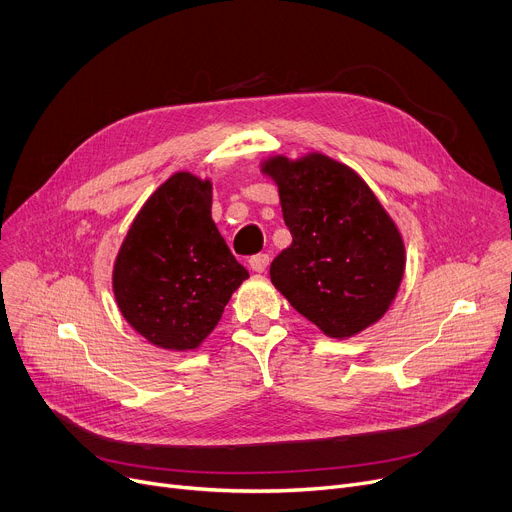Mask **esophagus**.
<instances>
[{
    "label": "esophagus",
    "instance_id": "34e87169",
    "mask_svg": "<svg viewBox=\"0 0 512 512\" xmlns=\"http://www.w3.org/2000/svg\"><path fill=\"white\" fill-rule=\"evenodd\" d=\"M270 255H267V253H259V255H253L251 259H249V265H251V270L253 272H265L267 270V265H270Z\"/></svg>",
    "mask_w": 512,
    "mask_h": 512
}]
</instances>
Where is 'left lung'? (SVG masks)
<instances>
[{"label":"left lung","mask_w":512,"mask_h":512,"mask_svg":"<svg viewBox=\"0 0 512 512\" xmlns=\"http://www.w3.org/2000/svg\"><path fill=\"white\" fill-rule=\"evenodd\" d=\"M280 193L292 245L270 267L286 301L330 338L380 321L405 274V242L365 180L324 153L261 164Z\"/></svg>","instance_id":"8db88e82"}]
</instances>
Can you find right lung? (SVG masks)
<instances>
[{
	"instance_id": "1",
	"label": "right lung",
	"mask_w": 512,
	"mask_h": 512,
	"mask_svg": "<svg viewBox=\"0 0 512 512\" xmlns=\"http://www.w3.org/2000/svg\"><path fill=\"white\" fill-rule=\"evenodd\" d=\"M247 278L211 220V180L176 172L126 232L112 286L120 313L143 338L168 351H193Z\"/></svg>"
}]
</instances>
